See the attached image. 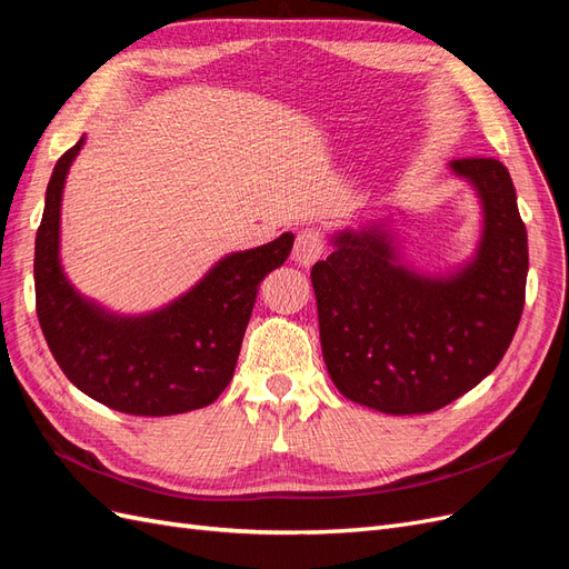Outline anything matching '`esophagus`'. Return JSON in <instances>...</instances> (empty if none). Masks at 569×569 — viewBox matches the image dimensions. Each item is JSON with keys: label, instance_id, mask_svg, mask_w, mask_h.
<instances>
[{"label": "esophagus", "instance_id": "esophagus-1", "mask_svg": "<svg viewBox=\"0 0 569 569\" xmlns=\"http://www.w3.org/2000/svg\"><path fill=\"white\" fill-rule=\"evenodd\" d=\"M325 251V234L318 228H303L295 242V261L299 266H311Z\"/></svg>", "mask_w": 569, "mask_h": 569}]
</instances>
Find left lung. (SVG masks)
Instances as JSON below:
<instances>
[{
    "label": "left lung",
    "instance_id": "left-lung-1",
    "mask_svg": "<svg viewBox=\"0 0 569 569\" xmlns=\"http://www.w3.org/2000/svg\"><path fill=\"white\" fill-rule=\"evenodd\" d=\"M485 209L472 261L449 278L399 263L380 228L339 232L311 270L327 372L347 399L389 416L456 401L501 363L518 330L527 287V228L508 168L456 159Z\"/></svg>",
    "mask_w": 569,
    "mask_h": 569
}]
</instances>
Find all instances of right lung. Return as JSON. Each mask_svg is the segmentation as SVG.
<instances>
[{
    "instance_id": "obj_1",
    "label": "right lung",
    "mask_w": 569,
    "mask_h": 569,
    "mask_svg": "<svg viewBox=\"0 0 569 569\" xmlns=\"http://www.w3.org/2000/svg\"><path fill=\"white\" fill-rule=\"evenodd\" d=\"M80 147L54 166L36 237V308L51 356L82 393L128 416L163 418L213 403L232 380L258 284L287 261L295 234L226 256L157 313L111 316L82 299L59 263L61 192Z\"/></svg>"
}]
</instances>
